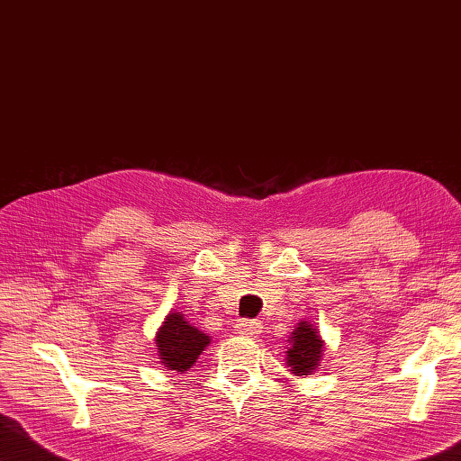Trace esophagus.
<instances>
[{"label": "esophagus", "instance_id": "esophagus-1", "mask_svg": "<svg viewBox=\"0 0 461 461\" xmlns=\"http://www.w3.org/2000/svg\"><path fill=\"white\" fill-rule=\"evenodd\" d=\"M234 330H237V334L244 336H257L262 330V324L258 321H239L234 324Z\"/></svg>", "mask_w": 461, "mask_h": 461}]
</instances>
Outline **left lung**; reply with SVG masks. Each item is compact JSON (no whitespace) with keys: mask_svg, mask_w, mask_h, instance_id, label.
Segmentation results:
<instances>
[{"mask_svg":"<svg viewBox=\"0 0 461 461\" xmlns=\"http://www.w3.org/2000/svg\"><path fill=\"white\" fill-rule=\"evenodd\" d=\"M286 366L294 375L306 378L314 374L324 358V340L318 326L310 321H300L288 336L286 344Z\"/></svg>","mask_w":461,"mask_h":461,"instance_id":"left-lung-1","label":"left lung"}]
</instances>
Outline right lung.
<instances>
[{
  "label": "right lung",
  "instance_id": "1",
  "mask_svg": "<svg viewBox=\"0 0 461 461\" xmlns=\"http://www.w3.org/2000/svg\"><path fill=\"white\" fill-rule=\"evenodd\" d=\"M211 344V336L199 330L186 321L183 312L171 310L165 316L163 324L155 334V352L165 370L175 374H186L206 346Z\"/></svg>",
  "mask_w": 461,
  "mask_h": 461
}]
</instances>
